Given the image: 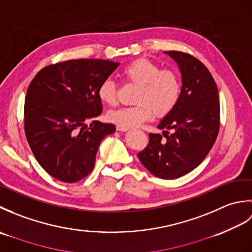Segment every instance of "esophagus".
<instances>
[{"mask_svg":"<svg viewBox=\"0 0 252 252\" xmlns=\"http://www.w3.org/2000/svg\"><path fill=\"white\" fill-rule=\"evenodd\" d=\"M117 130L120 131V132H126V131L129 130V127L123 126H117Z\"/></svg>","mask_w":252,"mask_h":252,"instance_id":"obj_1","label":"esophagus"}]
</instances>
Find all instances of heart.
Segmentation results:
<instances>
[{
	"instance_id": "1",
	"label": "heart",
	"mask_w": 252,
	"mask_h": 252,
	"mask_svg": "<svg viewBox=\"0 0 252 252\" xmlns=\"http://www.w3.org/2000/svg\"><path fill=\"white\" fill-rule=\"evenodd\" d=\"M126 81L138 85L134 101L136 105L110 110L107 119L123 126H137L154 115L163 117L172 110L180 98L181 82L174 71L161 69L148 60H137L122 70ZM97 95L101 103H117L116 83L106 79L99 84Z\"/></svg>"
}]
</instances>
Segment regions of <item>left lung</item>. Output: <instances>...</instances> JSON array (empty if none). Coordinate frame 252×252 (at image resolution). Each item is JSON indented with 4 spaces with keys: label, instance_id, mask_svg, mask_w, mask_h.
<instances>
[{
    "label": "left lung",
    "instance_id": "obj_1",
    "mask_svg": "<svg viewBox=\"0 0 252 252\" xmlns=\"http://www.w3.org/2000/svg\"><path fill=\"white\" fill-rule=\"evenodd\" d=\"M164 53L180 68V98L158 125L162 135L149 133L148 145L137 157L153 175L174 180L198 167L210 152L220 129V101L215 79L200 61L183 52Z\"/></svg>",
    "mask_w": 252,
    "mask_h": 252
}]
</instances>
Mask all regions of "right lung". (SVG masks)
I'll list each match as a JSON object with an SVG mask.
<instances>
[{
	"label": "right lung",
	"mask_w": 252,
	"mask_h": 252,
	"mask_svg": "<svg viewBox=\"0 0 252 252\" xmlns=\"http://www.w3.org/2000/svg\"><path fill=\"white\" fill-rule=\"evenodd\" d=\"M119 63L71 60L35 74L25 98V133L36 161L65 183L92 172L103 138L116 131L96 120L103 111L97 89ZM90 126H88V123Z\"/></svg>",
	"instance_id": "obj_1"
}]
</instances>
